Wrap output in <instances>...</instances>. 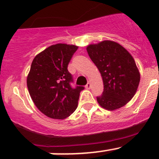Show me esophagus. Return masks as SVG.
Listing matches in <instances>:
<instances>
[{"label": "esophagus", "instance_id": "obj_1", "mask_svg": "<svg viewBox=\"0 0 159 159\" xmlns=\"http://www.w3.org/2000/svg\"><path fill=\"white\" fill-rule=\"evenodd\" d=\"M91 87H92V85H91V83L88 82V84L85 85V88H86V89H90Z\"/></svg>", "mask_w": 159, "mask_h": 159}]
</instances>
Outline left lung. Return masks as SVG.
<instances>
[{
    "label": "left lung",
    "instance_id": "8db88e82",
    "mask_svg": "<svg viewBox=\"0 0 159 159\" xmlns=\"http://www.w3.org/2000/svg\"><path fill=\"white\" fill-rule=\"evenodd\" d=\"M87 52L104 84L102 95L97 97L98 104L108 110L125 106L136 93L141 78L133 57L122 46L109 40L89 45Z\"/></svg>",
    "mask_w": 159,
    "mask_h": 159
}]
</instances>
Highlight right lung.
<instances>
[{
    "mask_svg": "<svg viewBox=\"0 0 159 159\" xmlns=\"http://www.w3.org/2000/svg\"><path fill=\"white\" fill-rule=\"evenodd\" d=\"M78 47L58 43L35 57L27 77L29 95L35 106L44 115L63 120L78 107L82 86L71 87L73 77L67 66Z\"/></svg>",
    "mask_w": 159,
    "mask_h": 159,
    "instance_id": "1",
    "label": "right lung"
}]
</instances>
